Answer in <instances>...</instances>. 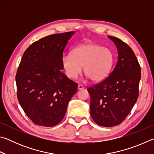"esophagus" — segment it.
Masks as SVG:
<instances>
[{
	"label": "esophagus",
	"instance_id": "esophagus-1",
	"mask_svg": "<svg viewBox=\"0 0 154 154\" xmlns=\"http://www.w3.org/2000/svg\"><path fill=\"white\" fill-rule=\"evenodd\" d=\"M83 88H84V87H83L82 85H81V84L78 85V90H82L83 89Z\"/></svg>",
	"mask_w": 154,
	"mask_h": 154
}]
</instances>
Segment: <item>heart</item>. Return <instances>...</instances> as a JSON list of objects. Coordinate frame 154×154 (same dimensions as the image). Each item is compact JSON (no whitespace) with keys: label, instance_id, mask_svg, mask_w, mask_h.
Wrapping results in <instances>:
<instances>
[{"label":"heart","instance_id":"heart-1","mask_svg":"<svg viewBox=\"0 0 154 154\" xmlns=\"http://www.w3.org/2000/svg\"><path fill=\"white\" fill-rule=\"evenodd\" d=\"M114 62L110 49L98 44L86 42L72 49L71 56L62 59V67L66 76L75 79L83 71L91 81L101 82L108 77Z\"/></svg>","mask_w":154,"mask_h":154}]
</instances>
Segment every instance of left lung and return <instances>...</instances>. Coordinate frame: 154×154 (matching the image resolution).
Listing matches in <instances>:
<instances>
[{"label": "left lung", "instance_id": "1", "mask_svg": "<svg viewBox=\"0 0 154 154\" xmlns=\"http://www.w3.org/2000/svg\"><path fill=\"white\" fill-rule=\"evenodd\" d=\"M108 38L116 45L118 62L106 79L88 88L91 116L96 124L105 127L119 125L130 113L139 96L141 77L132 49L118 38Z\"/></svg>", "mask_w": 154, "mask_h": 154}]
</instances>
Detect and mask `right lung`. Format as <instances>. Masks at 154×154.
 I'll return each instance as SVG.
<instances>
[{
  "label": "right lung",
  "mask_w": 154,
  "mask_h": 154,
  "mask_svg": "<svg viewBox=\"0 0 154 154\" xmlns=\"http://www.w3.org/2000/svg\"><path fill=\"white\" fill-rule=\"evenodd\" d=\"M75 32L55 34L33 43L23 54L15 81L17 99L34 124L54 126L64 118L77 83L62 72V59Z\"/></svg>",
  "instance_id": "add662e5"
}]
</instances>
